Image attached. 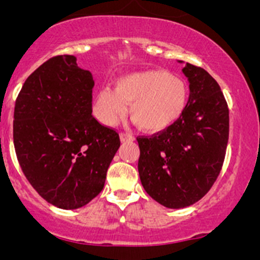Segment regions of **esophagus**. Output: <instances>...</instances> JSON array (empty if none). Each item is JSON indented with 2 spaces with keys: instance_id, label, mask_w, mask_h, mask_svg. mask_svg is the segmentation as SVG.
Returning a JSON list of instances; mask_svg holds the SVG:
<instances>
[{
  "instance_id": "obj_1",
  "label": "esophagus",
  "mask_w": 260,
  "mask_h": 260,
  "mask_svg": "<svg viewBox=\"0 0 260 260\" xmlns=\"http://www.w3.org/2000/svg\"><path fill=\"white\" fill-rule=\"evenodd\" d=\"M133 140H135V137H133L131 133L120 132V141H122V142H128V141H133Z\"/></svg>"
}]
</instances>
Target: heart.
Wrapping results in <instances>:
<instances>
[{
    "label": "heart",
    "mask_w": 260,
    "mask_h": 260,
    "mask_svg": "<svg viewBox=\"0 0 260 260\" xmlns=\"http://www.w3.org/2000/svg\"><path fill=\"white\" fill-rule=\"evenodd\" d=\"M187 88L165 70H145L119 78L96 93L94 112L104 124H114L127 111L141 129L162 131L176 122L187 104Z\"/></svg>",
    "instance_id": "heart-1"
}]
</instances>
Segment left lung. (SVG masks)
<instances>
[{
    "label": "left lung",
    "instance_id": "obj_1",
    "mask_svg": "<svg viewBox=\"0 0 260 260\" xmlns=\"http://www.w3.org/2000/svg\"><path fill=\"white\" fill-rule=\"evenodd\" d=\"M190 95L181 117L164 131L138 136L141 182L149 196L170 209L190 206L216 181L229 140V108L217 81L186 64Z\"/></svg>",
    "mask_w": 260,
    "mask_h": 260
}]
</instances>
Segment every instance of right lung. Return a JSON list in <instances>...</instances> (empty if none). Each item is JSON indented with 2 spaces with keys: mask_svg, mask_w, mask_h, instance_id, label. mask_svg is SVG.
<instances>
[{
  "mask_svg": "<svg viewBox=\"0 0 260 260\" xmlns=\"http://www.w3.org/2000/svg\"><path fill=\"white\" fill-rule=\"evenodd\" d=\"M94 81L73 55H56L26 79L15 103L14 146L36 192L78 209L104 187L120 146L114 128L91 115Z\"/></svg>",
  "mask_w": 260,
  "mask_h": 260,
  "instance_id": "add662e5",
  "label": "right lung"
}]
</instances>
